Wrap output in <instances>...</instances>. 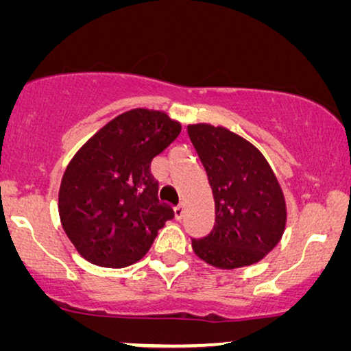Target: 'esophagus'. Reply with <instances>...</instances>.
Segmentation results:
<instances>
[{
    "instance_id": "esophagus-1",
    "label": "esophagus",
    "mask_w": 351,
    "mask_h": 351,
    "mask_svg": "<svg viewBox=\"0 0 351 351\" xmlns=\"http://www.w3.org/2000/svg\"><path fill=\"white\" fill-rule=\"evenodd\" d=\"M182 216H184V205H182V203H179V205H177L174 208V218L176 219H182Z\"/></svg>"
}]
</instances>
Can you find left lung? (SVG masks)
<instances>
[{
	"label": "left lung",
	"mask_w": 351,
	"mask_h": 351,
	"mask_svg": "<svg viewBox=\"0 0 351 351\" xmlns=\"http://www.w3.org/2000/svg\"><path fill=\"white\" fill-rule=\"evenodd\" d=\"M187 133L215 200V226L192 239L193 252L221 270L257 263L287 228V203L274 171L252 143L228 128L193 123Z\"/></svg>",
	"instance_id": "1"
}]
</instances>
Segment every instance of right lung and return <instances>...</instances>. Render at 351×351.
Segmentation results:
<instances>
[{
	"label": "right lung",
	"instance_id": "add662e5",
	"mask_svg": "<svg viewBox=\"0 0 351 351\" xmlns=\"http://www.w3.org/2000/svg\"><path fill=\"white\" fill-rule=\"evenodd\" d=\"M180 130L166 112L132 109L77 149L60 184L58 213L81 257L122 268L148 252L159 229L174 218L172 208L159 205L149 164Z\"/></svg>",
	"mask_w": 351,
	"mask_h": 351
}]
</instances>
